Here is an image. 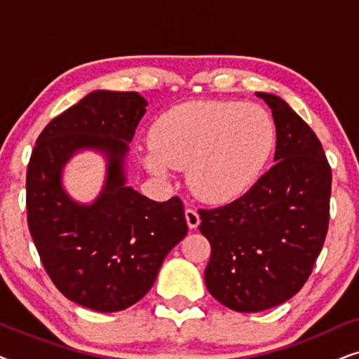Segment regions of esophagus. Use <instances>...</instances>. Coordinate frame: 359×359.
I'll use <instances>...</instances> for the list:
<instances>
[{"mask_svg":"<svg viewBox=\"0 0 359 359\" xmlns=\"http://www.w3.org/2000/svg\"><path fill=\"white\" fill-rule=\"evenodd\" d=\"M184 215H186V222H188V225H189V229H196L199 225V214H198V210L196 209H193V208H188L184 210Z\"/></svg>","mask_w":359,"mask_h":359,"instance_id":"34e87169","label":"esophagus"}]
</instances>
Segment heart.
I'll return each mask as SVG.
<instances>
[{
	"label": "heart",
	"instance_id": "b5f03b06",
	"mask_svg": "<svg viewBox=\"0 0 359 359\" xmlns=\"http://www.w3.org/2000/svg\"><path fill=\"white\" fill-rule=\"evenodd\" d=\"M274 140L276 127L262 106L198 101L176 106L155 122L142 158L163 178L171 168L188 166L191 189L210 203H224L252 188Z\"/></svg>",
	"mask_w": 359,
	"mask_h": 359
}]
</instances>
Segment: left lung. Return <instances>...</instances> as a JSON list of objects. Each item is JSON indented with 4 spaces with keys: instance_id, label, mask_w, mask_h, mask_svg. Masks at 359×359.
Wrapping results in <instances>:
<instances>
[{
    "instance_id": "obj_1",
    "label": "left lung",
    "mask_w": 359,
    "mask_h": 359,
    "mask_svg": "<svg viewBox=\"0 0 359 359\" xmlns=\"http://www.w3.org/2000/svg\"><path fill=\"white\" fill-rule=\"evenodd\" d=\"M257 95L276 124V163L238 199L199 209V230L210 243L205 286L237 312H262L296 296L330 219L332 168L320 140L286 101Z\"/></svg>"
}]
</instances>
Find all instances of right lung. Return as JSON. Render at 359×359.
<instances>
[{
  "instance_id": "add662e5",
  "label": "right lung",
  "mask_w": 359,
  "mask_h": 359,
  "mask_svg": "<svg viewBox=\"0 0 359 359\" xmlns=\"http://www.w3.org/2000/svg\"><path fill=\"white\" fill-rule=\"evenodd\" d=\"M145 106L135 91L91 93L48 122L27 165V225L43 268L63 296L97 312L140 301L188 233L178 196L156 203L126 186L127 142ZM80 148L110 158L107 188L91 206L73 203L60 184L61 166Z\"/></svg>"
}]
</instances>
